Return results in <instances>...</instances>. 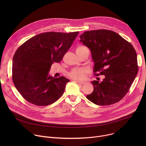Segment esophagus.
I'll use <instances>...</instances> for the list:
<instances>
[{"label":"esophagus","mask_w":146,"mask_h":146,"mask_svg":"<svg viewBox=\"0 0 146 146\" xmlns=\"http://www.w3.org/2000/svg\"><path fill=\"white\" fill-rule=\"evenodd\" d=\"M77 83H78V84H85L86 83V81H77Z\"/></svg>","instance_id":"34e87169"}]
</instances>
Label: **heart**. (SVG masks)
Listing matches in <instances>:
<instances>
[{
	"label": "heart",
	"mask_w": 146,
	"mask_h": 146,
	"mask_svg": "<svg viewBox=\"0 0 146 146\" xmlns=\"http://www.w3.org/2000/svg\"><path fill=\"white\" fill-rule=\"evenodd\" d=\"M88 49V48L84 46L80 45L76 48V52H80L84 50ZM88 72V69L87 68L80 67L73 68L69 72L68 76L72 79L74 80H82L84 78L86 74Z\"/></svg>",
	"instance_id": "b5f03b06"
}]
</instances>
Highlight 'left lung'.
<instances>
[{
	"instance_id": "1",
	"label": "left lung",
	"mask_w": 146,
	"mask_h": 146,
	"mask_svg": "<svg viewBox=\"0 0 146 146\" xmlns=\"http://www.w3.org/2000/svg\"><path fill=\"white\" fill-rule=\"evenodd\" d=\"M80 41L90 48L95 62L94 73L105 76L102 82L92 81V93L87 98L99 106L114 104L129 91L138 72L136 51L128 41L114 31H87Z\"/></svg>"
}]
</instances>
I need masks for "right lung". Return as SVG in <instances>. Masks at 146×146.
<instances>
[{
	"mask_svg": "<svg viewBox=\"0 0 146 146\" xmlns=\"http://www.w3.org/2000/svg\"><path fill=\"white\" fill-rule=\"evenodd\" d=\"M78 33H42L18 47L13 59L12 79L26 100L36 106H46L63 95L69 80L63 76H48V72L52 64L63 59Z\"/></svg>",
	"mask_w": 146,
	"mask_h": 146,
	"instance_id": "add662e5",
	"label": "right lung"
}]
</instances>
